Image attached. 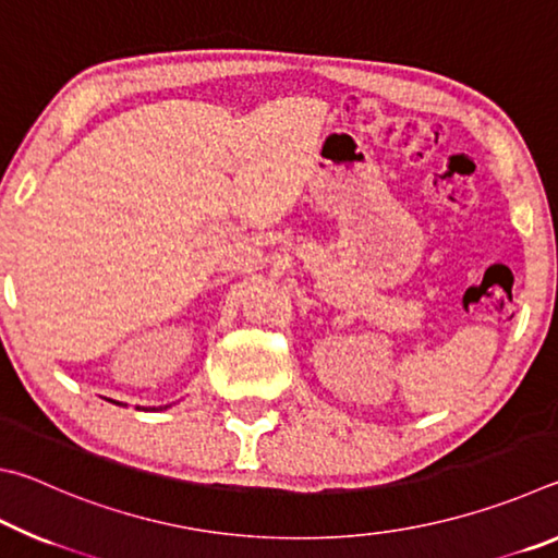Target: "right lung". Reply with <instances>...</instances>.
Here are the masks:
<instances>
[{
	"instance_id": "1",
	"label": "right lung",
	"mask_w": 558,
	"mask_h": 558,
	"mask_svg": "<svg viewBox=\"0 0 558 558\" xmlns=\"http://www.w3.org/2000/svg\"><path fill=\"white\" fill-rule=\"evenodd\" d=\"M159 411H162V405H159Z\"/></svg>"
}]
</instances>
